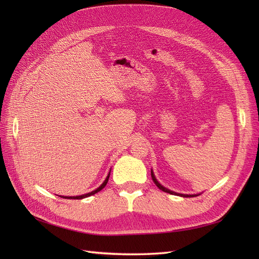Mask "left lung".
I'll return each mask as SVG.
<instances>
[{
	"mask_svg": "<svg viewBox=\"0 0 259 259\" xmlns=\"http://www.w3.org/2000/svg\"><path fill=\"white\" fill-rule=\"evenodd\" d=\"M151 178H152V180H153V183L156 184V186L158 187L159 189L162 190V191H164V192H168V194H170V195H176V196H181V197H196V196H198V195H184V194H177V192H175V191H171V190L167 189L166 187H163L162 185H160V184L158 183V180L156 179L155 175H153V172H152V170H151Z\"/></svg>",
	"mask_w": 259,
	"mask_h": 259,
	"instance_id": "1",
	"label": "left lung"
}]
</instances>
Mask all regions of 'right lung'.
Here are the masks:
<instances>
[{
	"instance_id": "obj_1",
	"label": "right lung",
	"mask_w": 259,
	"mask_h": 259,
	"mask_svg": "<svg viewBox=\"0 0 259 259\" xmlns=\"http://www.w3.org/2000/svg\"><path fill=\"white\" fill-rule=\"evenodd\" d=\"M109 177H110V172H109V175L107 176V178H106V180L103 181L102 183V185L99 187V188H97L96 190H93V191H91V192H88V194H85V195H81V196H73V197H68V196H60V197H62V198H65V199H83V198H87V197H89V196H92V195H95V194H97L98 191H100L101 189H103L104 187H106V185H107V183H108V180H109Z\"/></svg>"
}]
</instances>
